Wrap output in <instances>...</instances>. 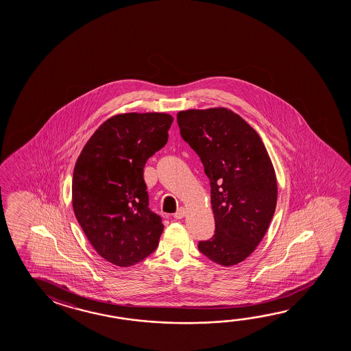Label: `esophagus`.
<instances>
[{
	"label": "esophagus",
	"mask_w": 351,
	"mask_h": 351,
	"mask_svg": "<svg viewBox=\"0 0 351 351\" xmlns=\"http://www.w3.org/2000/svg\"><path fill=\"white\" fill-rule=\"evenodd\" d=\"M186 215V209L184 208H178V212L173 214V218L175 219H182Z\"/></svg>",
	"instance_id": "esophagus-1"
}]
</instances>
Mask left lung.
<instances>
[{
	"label": "left lung",
	"instance_id": "obj_1",
	"mask_svg": "<svg viewBox=\"0 0 351 351\" xmlns=\"http://www.w3.org/2000/svg\"><path fill=\"white\" fill-rule=\"evenodd\" d=\"M178 125L210 181L215 231L198 250L217 265H237L258 246L276 212V171L265 144L225 108L180 111Z\"/></svg>",
	"mask_w": 351,
	"mask_h": 351
}]
</instances>
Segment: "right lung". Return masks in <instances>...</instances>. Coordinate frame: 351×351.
<instances>
[{
	"label": "right lung",
	"instance_id": "right-lung-1",
	"mask_svg": "<svg viewBox=\"0 0 351 351\" xmlns=\"http://www.w3.org/2000/svg\"><path fill=\"white\" fill-rule=\"evenodd\" d=\"M173 116L121 114L105 121L78 156L72 203L95 251L119 267L156 251L164 225L150 210L143 169L167 142Z\"/></svg>",
	"mask_w": 351,
	"mask_h": 351
}]
</instances>
